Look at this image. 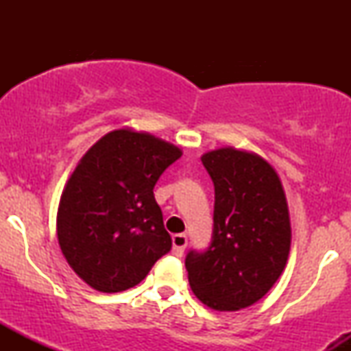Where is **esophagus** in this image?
Masks as SVG:
<instances>
[{
    "mask_svg": "<svg viewBox=\"0 0 351 351\" xmlns=\"http://www.w3.org/2000/svg\"><path fill=\"white\" fill-rule=\"evenodd\" d=\"M171 239H173V254L178 257L183 256L184 247H186V244H188L186 234H175Z\"/></svg>",
    "mask_w": 351,
    "mask_h": 351,
    "instance_id": "1",
    "label": "esophagus"
}]
</instances>
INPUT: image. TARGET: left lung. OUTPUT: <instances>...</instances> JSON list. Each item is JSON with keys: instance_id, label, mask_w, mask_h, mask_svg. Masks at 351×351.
Segmentation results:
<instances>
[{"instance_id": "obj_1", "label": "left lung", "mask_w": 351, "mask_h": 351, "mask_svg": "<svg viewBox=\"0 0 351 351\" xmlns=\"http://www.w3.org/2000/svg\"><path fill=\"white\" fill-rule=\"evenodd\" d=\"M215 184L211 243L191 249L184 265L195 295L208 307L234 312L256 304L284 271L291 219L274 168L254 153L219 148L204 153Z\"/></svg>"}]
</instances>
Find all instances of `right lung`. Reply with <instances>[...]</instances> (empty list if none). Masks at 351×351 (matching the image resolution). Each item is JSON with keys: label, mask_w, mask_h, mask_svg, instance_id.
I'll return each instance as SVG.
<instances>
[{"label": "right lung", "mask_w": 351, "mask_h": 351, "mask_svg": "<svg viewBox=\"0 0 351 351\" xmlns=\"http://www.w3.org/2000/svg\"><path fill=\"white\" fill-rule=\"evenodd\" d=\"M181 156L175 145L150 134L114 130L82 156L64 188L58 239L64 257L99 292L140 284L170 252L153 188Z\"/></svg>", "instance_id": "add662e5"}]
</instances>
